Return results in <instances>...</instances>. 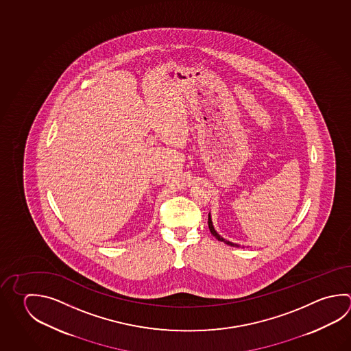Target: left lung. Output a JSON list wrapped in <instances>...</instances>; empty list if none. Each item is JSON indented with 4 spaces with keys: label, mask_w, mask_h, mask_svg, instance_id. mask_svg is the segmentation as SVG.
<instances>
[{
    "label": "left lung",
    "mask_w": 351,
    "mask_h": 351,
    "mask_svg": "<svg viewBox=\"0 0 351 351\" xmlns=\"http://www.w3.org/2000/svg\"><path fill=\"white\" fill-rule=\"evenodd\" d=\"M208 225H209V229H210L211 235L215 236V239H217L219 241H221V243H225L226 245H230V246H235V247H240V245H237V243H230L228 240H225L223 236L219 235L215 229H214V226H213V221H211L210 214H209V217H208Z\"/></svg>",
    "instance_id": "obj_1"
}]
</instances>
